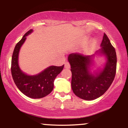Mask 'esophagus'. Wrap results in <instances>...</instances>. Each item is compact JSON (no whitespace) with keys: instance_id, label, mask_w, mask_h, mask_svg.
Listing matches in <instances>:
<instances>
[{"instance_id":"obj_1","label":"esophagus","mask_w":128,"mask_h":128,"mask_svg":"<svg viewBox=\"0 0 128 128\" xmlns=\"http://www.w3.org/2000/svg\"><path fill=\"white\" fill-rule=\"evenodd\" d=\"M64 67H65L66 68H70V64H69L68 62H66L65 63V66H64Z\"/></svg>"}]
</instances>
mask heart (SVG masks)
I'll return each instance as SVG.
<instances>
[{"instance_id":"b5f03b06","label":"heart","mask_w":128,"mask_h":128,"mask_svg":"<svg viewBox=\"0 0 128 128\" xmlns=\"http://www.w3.org/2000/svg\"><path fill=\"white\" fill-rule=\"evenodd\" d=\"M95 42H95L94 40H92L90 41L84 47V50L85 51H87L88 49H91V48H92L94 46V44H95Z\"/></svg>"}]
</instances>
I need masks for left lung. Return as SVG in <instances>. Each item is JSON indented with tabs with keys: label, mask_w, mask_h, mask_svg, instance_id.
<instances>
[{
	"label": "left lung",
	"mask_w": 128,
	"mask_h": 128,
	"mask_svg": "<svg viewBox=\"0 0 128 128\" xmlns=\"http://www.w3.org/2000/svg\"><path fill=\"white\" fill-rule=\"evenodd\" d=\"M100 47L92 55L73 53L68 56L72 74V88L74 94L82 99L92 100L100 97L109 88L115 77L116 52L105 34ZM98 56L104 57L106 62L102 68L92 72L94 59Z\"/></svg>",
	"instance_id": "8db88e82"
}]
</instances>
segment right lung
Instances as JSON below:
<instances>
[{
    "instance_id": "right-lung-1",
    "label": "right lung",
    "mask_w": 128,
    "mask_h": 128,
    "mask_svg": "<svg viewBox=\"0 0 128 128\" xmlns=\"http://www.w3.org/2000/svg\"><path fill=\"white\" fill-rule=\"evenodd\" d=\"M32 32L33 29L28 31L16 45L11 60V73L16 86L22 93L32 99H40L52 92L54 80L63 70L64 65L60 67L50 66L34 75H29L22 71L18 64L19 52L26 36Z\"/></svg>"
}]
</instances>
